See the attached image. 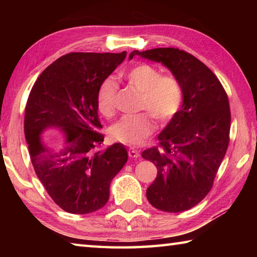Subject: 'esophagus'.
Masks as SVG:
<instances>
[{
    "label": "esophagus",
    "mask_w": 257,
    "mask_h": 257,
    "mask_svg": "<svg viewBox=\"0 0 257 257\" xmlns=\"http://www.w3.org/2000/svg\"><path fill=\"white\" fill-rule=\"evenodd\" d=\"M128 154H129L130 158H133V159L139 158V152L137 150H135V149H129Z\"/></svg>",
    "instance_id": "1"
}]
</instances>
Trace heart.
I'll list each match as a JSON object with an SVG mask.
<instances>
[{
    "instance_id": "obj_1",
    "label": "heart",
    "mask_w": 257,
    "mask_h": 257,
    "mask_svg": "<svg viewBox=\"0 0 257 257\" xmlns=\"http://www.w3.org/2000/svg\"><path fill=\"white\" fill-rule=\"evenodd\" d=\"M128 84L143 93L139 110L147 111L136 115H124L112 125L111 137L125 145L142 144L154 132L155 122L152 115L160 122H168L180 110L184 90L176 77L165 75L147 63L135 66L124 73ZM118 84L112 77L104 79L97 92V106L105 116L115 112Z\"/></svg>"
}]
</instances>
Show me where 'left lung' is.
Here are the masks:
<instances>
[{
    "mask_svg": "<svg viewBox=\"0 0 257 257\" xmlns=\"http://www.w3.org/2000/svg\"><path fill=\"white\" fill-rule=\"evenodd\" d=\"M136 55L170 69L184 90L181 108L159 135V146L142 153L158 169L146 197L161 211L189 210L210 193L227 152L231 122L228 95L211 69L186 51H134L129 59Z\"/></svg>",
    "mask_w": 257,
    "mask_h": 257,
    "instance_id": "1",
    "label": "left lung"
}]
</instances>
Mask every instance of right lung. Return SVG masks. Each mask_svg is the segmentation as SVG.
I'll use <instances>...</instances> for the list:
<instances>
[{"mask_svg":"<svg viewBox=\"0 0 257 257\" xmlns=\"http://www.w3.org/2000/svg\"><path fill=\"white\" fill-rule=\"evenodd\" d=\"M125 55V51L66 54L41 73L30 90L25 112L30 160L47 194L68 213L87 214L105 205L111 181L128 160L120 143L96 151L104 141L98 133V88ZM51 126L65 135L58 149L41 139Z\"/></svg>","mask_w":257,"mask_h":257,"instance_id":"1","label":"right lung"}]
</instances>
